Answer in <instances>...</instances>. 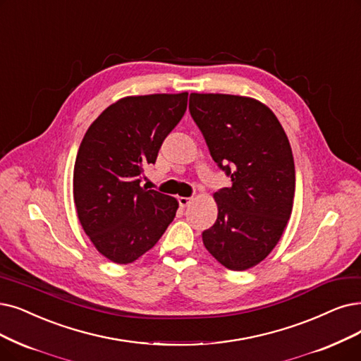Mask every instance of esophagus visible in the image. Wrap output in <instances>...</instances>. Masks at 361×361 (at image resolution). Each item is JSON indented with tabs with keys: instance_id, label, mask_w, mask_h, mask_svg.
I'll list each match as a JSON object with an SVG mask.
<instances>
[{
	"instance_id": "34e87169",
	"label": "esophagus",
	"mask_w": 361,
	"mask_h": 361,
	"mask_svg": "<svg viewBox=\"0 0 361 361\" xmlns=\"http://www.w3.org/2000/svg\"><path fill=\"white\" fill-rule=\"evenodd\" d=\"M178 201H179V206L182 209H185V207H188L192 203V198H190V197H179Z\"/></svg>"
}]
</instances>
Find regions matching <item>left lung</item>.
Instances as JSON below:
<instances>
[{
    "instance_id": "obj_1",
    "label": "left lung",
    "mask_w": 361,
    "mask_h": 361,
    "mask_svg": "<svg viewBox=\"0 0 361 361\" xmlns=\"http://www.w3.org/2000/svg\"><path fill=\"white\" fill-rule=\"evenodd\" d=\"M191 117L228 188L214 192L218 219L203 233L209 253L225 268L244 271L276 247L290 218L295 163L289 139L274 112L234 94L190 96Z\"/></svg>"
}]
</instances>
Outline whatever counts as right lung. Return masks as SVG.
I'll list each match as a JSON object with an SVG mask.
<instances>
[{"label": "right lung", "mask_w": 361, "mask_h": 361, "mask_svg": "<svg viewBox=\"0 0 361 361\" xmlns=\"http://www.w3.org/2000/svg\"><path fill=\"white\" fill-rule=\"evenodd\" d=\"M188 93L120 99L92 123L74 167V201L84 233L115 264H132L175 219L178 201L142 188L167 135L182 120Z\"/></svg>", "instance_id": "obj_1"}]
</instances>
